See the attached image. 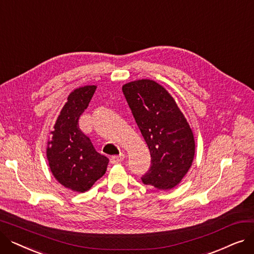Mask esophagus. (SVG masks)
Masks as SVG:
<instances>
[{
  "label": "esophagus",
  "instance_id": "esophagus-1",
  "mask_svg": "<svg viewBox=\"0 0 254 254\" xmlns=\"http://www.w3.org/2000/svg\"><path fill=\"white\" fill-rule=\"evenodd\" d=\"M124 159H125V155L122 153V154H119V155L112 156L110 158V162H111V164L115 165V164H120L122 162H124Z\"/></svg>",
  "mask_w": 254,
  "mask_h": 254
}]
</instances>
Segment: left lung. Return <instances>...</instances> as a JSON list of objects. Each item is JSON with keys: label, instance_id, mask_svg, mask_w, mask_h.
I'll return each mask as SVG.
<instances>
[{"label": "left lung", "instance_id": "8db88e82", "mask_svg": "<svg viewBox=\"0 0 254 254\" xmlns=\"http://www.w3.org/2000/svg\"><path fill=\"white\" fill-rule=\"evenodd\" d=\"M123 91L151 155V167L141 178L146 185L169 190L190 169L193 132L170 92L150 79L126 83Z\"/></svg>", "mask_w": 254, "mask_h": 254}]
</instances>
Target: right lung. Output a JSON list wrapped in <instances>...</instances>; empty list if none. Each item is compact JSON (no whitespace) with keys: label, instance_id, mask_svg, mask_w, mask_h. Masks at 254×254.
<instances>
[{"label":"right lung","instance_id":"add662e5","mask_svg":"<svg viewBox=\"0 0 254 254\" xmlns=\"http://www.w3.org/2000/svg\"><path fill=\"white\" fill-rule=\"evenodd\" d=\"M97 89L85 85L74 89L62 108L47 141L46 156L53 177L65 189L85 192L104 176L109 159L93 148L80 130L78 120Z\"/></svg>","mask_w":254,"mask_h":254}]
</instances>
